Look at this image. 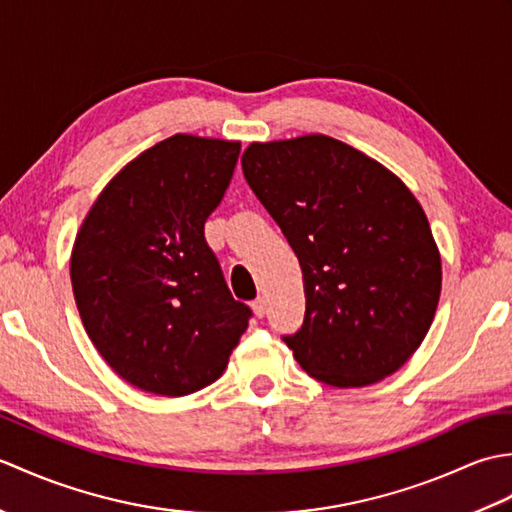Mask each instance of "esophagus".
Returning <instances> with one entry per match:
<instances>
[{
  "mask_svg": "<svg viewBox=\"0 0 512 512\" xmlns=\"http://www.w3.org/2000/svg\"><path fill=\"white\" fill-rule=\"evenodd\" d=\"M250 308H253V312H255V317H259L262 319L264 314H266V299L264 297H257L253 303H250Z\"/></svg>",
  "mask_w": 512,
  "mask_h": 512,
  "instance_id": "34e87169",
  "label": "esophagus"
}]
</instances>
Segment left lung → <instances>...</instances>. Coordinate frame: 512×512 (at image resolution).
I'll return each instance as SVG.
<instances>
[{
    "instance_id": "1",
    "label": "left lung",
    "mask_w": 512,
    "mask_h": 512,
    "mask_svg": "<svg viewBox=\"0 0 512 512\" xmlns=\"http://www.w3.org/2000/svg\"><path fill=\"white\" fill-rule=\"evenodd\" d=\"M242 169L303 273L306 319L284 336L297 363L341 389L398 372L427 336L442 290L440 250L416 195L323 134L250 143Z\"/></svg>"
}]
</instances>
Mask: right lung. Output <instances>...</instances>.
I'll return each mask as SVG.
<instances>
[{
  "instance_id": "obj_1",
  "label": "right lung",
  "mask_w": 512,
  "mask_h": 512,
  "mask_svg": "<svg viewBox=\"0 0 512 512\" xmlns=\"http://www.w3.org/2000/svg\"><path fill=\"white\" fill-rule=\"evenodd\" d=\"M237 140L176 134L107 182L76 233L70 279L83 328L114 372L149 394L215 383L248 328L204 239Z\"/></svg>"
}]
</instances>
